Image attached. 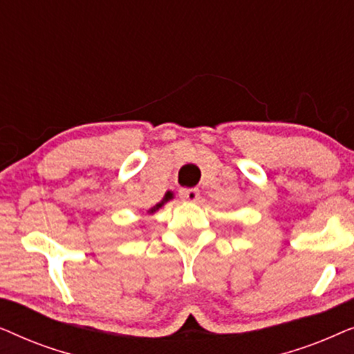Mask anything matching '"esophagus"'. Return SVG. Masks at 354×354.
<instances>
[{"label":"esophagus","mask_w":354,"mask_h":354,"mask_svg":"<svg viewBox=\"0 0 354 354\" xmlns=\"http://www.w3.org/2000/svg\"><path fill=\"white\" fill-rule=\"evenodd\" d=\"M180 198L183 201L195 203L200 200V190L198 188H183V190H180Z\"/></svg>","instance_id":"esophagus-1"}]
</instances>
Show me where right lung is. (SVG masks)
Segmentation results:
<instances>
[{
	"label": "right lung",
	"instance_id": "obj_1",
	"mask_svg": "<svg viewBox=\"0 0 354 354\" xmlns=\"http://www.w3.org/2000/svg\"><path fill=\"white\" fill-rule=\"evenodd\" d=\"M172 198H174V193H172L171 190H169V192H166V195H164V198H162V200H161V201H159V203H158V205H154L153 207H149V209H148L147 212H148V214H154V212H156L158 209H161V207H162L164 205H166V203H167V201H171V200H172Z\"/></svg>",
	"mask_w": 354,
	"mask_h": 354
}]
</instances>
